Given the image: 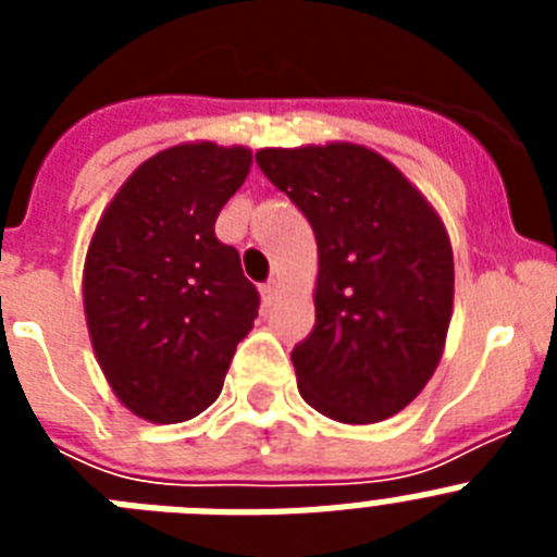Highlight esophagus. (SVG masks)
<instances>
[{
	"label": "esophagus",
	"instance_id": "obj_1",
	"mask_svg": "<svg viewBox=\"0 0 557 557\" xmlns=\"http://www.w3.org/2000/svg\"><path fill=\"white\" fill-rule=\"evenodd\" d=\"M278 289H282V282H278V278H270L268 284H262V287H259V295H262L264 307H270V304H273V298L278 295Z\"/></svg>",
	"mask_w": 557,
	"mask_h": 557
}]
</instances>
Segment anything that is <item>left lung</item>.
Here are the masks:
<instances>
[{
	"mask_svg": "<svg viewBox=\"0 0 557 557\" xmlns=\"http://www.w3.org/2000/svg\"><path fill=\"white\" fill-rule=\"evenodd\" d=\"M256 164L318 243L314 329L293 348L304 401L354 426L396 416L446 348L455 256L444 220L366 145L262 147Z\"/></svg>",
	"mask_w": 557,
	"mask_h": 557,
	"instance_id": "left-lung-1",
	"label": "left lung"
}]
</instances>
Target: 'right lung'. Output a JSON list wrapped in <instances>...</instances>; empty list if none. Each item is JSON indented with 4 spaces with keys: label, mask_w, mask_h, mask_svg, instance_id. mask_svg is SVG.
<instances>
[{
    "label": "right lung",
    "mask_w": 557,
    "mask_h": 557,
    "mask_svg": "<svg viewBox=\"0 0 557 557\" xmlns=\"http://www.w3.org/2000/svg\"><path fill=\"white\" fill-rule=\"evenodd\" d=\"M250 147L184 141L127 175L83 264V312L113 396L150 424L200 416L223 391L259 293L214 220L248 178Z\"/></svg>",
    "instance_id": "1"
}]
</instances>
